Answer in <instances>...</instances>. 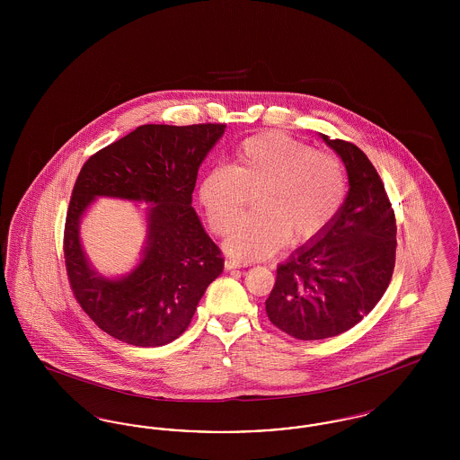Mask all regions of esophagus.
I'll list each match as a JSON object with an SVG mask.
<instances>
[{
  "label": "esophagus",
  "mask_w": 460,
  "mask_h": 460,
  "mask_svg": "<svg viewBox=\"0 0 460 460\" xmlns=\"http://www.w3.org/2000/svg\"><path fill=\"white\" fill-rule=\"evenodd\" d=\"M224 265H226V269H227V270H233V269L246 267V265H250V262H246V261H236V259H227Z\"/></svg>",
  "instance_id": "esophagus-1"
}]
</instances>
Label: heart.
<instances>
[{"instance_id": "obj_1", "label": "heart", "mask_w": 460, "mask_h": 460, "mask_svg": "<svg viewBox=\"0 0 460 460\" xmlns=\"http://www.w3.org/2000/svg\"><path fill=\"white\" fill-rule=\"evenodd\" d=\"M250 195L257 212L241 222L226 246L253 261L274 255L289 238L302 244L328 231L347 198L345 167L334 155L314 152L285 132L255 134L241 141L231 167H210L198 184L216 234L236 226Z\"/></svg>"}]
</instances>
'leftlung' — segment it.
I'll use <instances>...</instances> for the list:
<instances>
[{
	"mask_svg": "<svg viewBox=\"0 0 460 460\" xmlns=\"http://www.w3.org/2000/svg\"><path fill=\"white\" fill-rule=\"evenodd\" d=\"M323 139L341 156L350 190L338 217L278 267L269 321L296 340H324L358 324L392 281L396 220L371 160L353 143Z\"/></svg>",
	"mask_w": 460,
	"mask_h": 460,
	"instance_id": "left-lung-1",
	"label": "left lung"
}]
</instances>
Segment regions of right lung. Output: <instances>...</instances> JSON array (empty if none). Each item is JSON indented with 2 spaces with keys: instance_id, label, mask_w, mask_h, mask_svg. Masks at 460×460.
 Wrapping results in <instances>:
<instances>
[{
  "instance_id": "add662e5",
  "label": "right lung",
  "mask_w": 460,
  "mask_h": 460,
  "mask_svg": "<svg viewBox=\"0 0 460 460\" xmlns=\"http://www.w3.org/2000/svg\"><path fill=\"white\" fill-rule=\"evenodd\" d=\"M226 124H146L91 155L72 190L64 231L66 276L77 304L115 340L162 347L193 319L224 259L208 238L191 195L198 169ZM96 196L153 203L149 244L140 265L122 280H105L89 267L78 241V220Z\"/></svg>"
}]
</instances>
